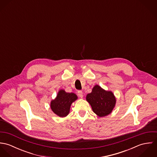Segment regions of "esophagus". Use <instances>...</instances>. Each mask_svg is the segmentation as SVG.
Instances as JSON below:
<instances>
[{"label": "esophagus", "instance_id": "obj_1", "mask_svg": "<svg viewBox=\"0 0 157 157\" xmlns=\"http://www.w3.org/2000/svg\"><path fill=\"white\" fill-rule=\"evenodd\" d=\"M78 95L80 98H83V92L82 90H78Z\"/></svg>", "mask_w": 157, "mask_h": 157}]
</instances>
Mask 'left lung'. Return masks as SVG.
Here are the masks:
<instances>
[{
    "label": "left lung",
    "mask_w": 157,
    "mask_h": 157,
    "mask_svg": "<svg viewBox=\"0 0 157 157\" xmlns=\"http://www.w3.org/2000/svg\"><path fill=\"white\" fill-rule=\"evenodd\" d=\"M94 113L99 117L108 115L112 112L115 105V98L111 91H106L100 86H95L92 92L86 96Z\"/></svg>",
    "instance_id": "8db88e82"
}]
</instances>
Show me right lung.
I'll use <instances>...</instances> for the list:
<instances>
[{
    "label": "right lung",
    "instance_id": "add662e5",
    "mask_svg": "<svg viewBox=\"0 0 157 157\" xmlns=\"http://www.w3.org/2000/svg\"><path fill=\"white\" fill-rule=\"evenodd\" d=\"M77 98L74 93L66 92L64 90L59 92L57 97L51 103V108L53 112L60 117H66L69 112L72 102Z\"/></svg>",
    "mask_w": 157,
    "mask_h": 157
}]
</instances>
